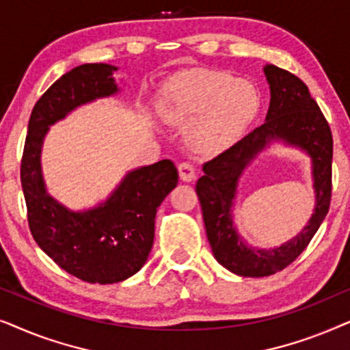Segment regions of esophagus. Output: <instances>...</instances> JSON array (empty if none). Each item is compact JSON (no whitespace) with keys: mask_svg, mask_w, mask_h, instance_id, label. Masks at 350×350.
Here are the masks:
<instances>
[{"mask_svg":"<svg viewBox=\"0 0 350 350\" xmlns=\"http://www.w3.org/2000/svg\"><path fill=\"white\" fill-rule=\"evenodd\" d=\"M178 174L180 178L183 181H193L196 178V169L189 162H180L178 164Z\"/></svg>","mask_w":350,"mask_h":350,"instance_id":"esophagus-1","label":"esophagus"}]
</instances>
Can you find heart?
<instances>
[{"instance_id":"1","label":"heart","mask_w":350,"mask_h":350,"mask_svg":"<svg viewBox=\"0 0 350 350\" xmlns=\"http://www.w3.org/2000/svg\"><path fill=\"white\" fill-rule=\"evenodd\" d=\"M260 108V95L247 81L219 71L193 70L172 78L159 98L165 121L186 127V142L198 152L231 145Z\"/></svg>"}]
</instances>
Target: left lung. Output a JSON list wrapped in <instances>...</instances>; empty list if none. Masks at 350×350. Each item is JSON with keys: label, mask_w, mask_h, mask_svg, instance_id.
<instances>
[{"label": "left lung", "mask_w": 350, "mask_h": 350, "mask_svg": "<svg viewBox=\"0 0 350 350\" xmlns=\"http://www.w3.org/2000/svg\"><path fill=\"white\" fill-rule=\"evenodd\" d=\"M265 73L271 88L266 121L236 145L204 162V175L196 185L215 258L226 269L243 277L272 275L290 266L312 241L332 202L333 137L327 119L298 76L274 65H267ZM272 137L301 146L313 157L318 205L308 226L293 241L272 251H256L237 236L230 207L241 170Z\"/></svg>", "instance_id": "obj_1"}]
</instances>
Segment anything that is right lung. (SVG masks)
<instances>
[{"instance_id": "right-lung-1", "label": "right lung", "mask_w": 350, "mask_h": 350, "mask_svg": "<svg viewBox=\"0 0 350 350\" xmlns=\"http://www.w3.org/2000/svg\"><path fill=\"white\" fill-rule=\"evenodd\" d=\"M114 66L84 64L57 79L33 107L21 162L31 236L62 269L89 284H114L140 271L154 241V218L178 183L169 159L129 174L111 198L89 212H70L46 193L40 152L47 129L71 109L118 92Z\"/></svg>"}]
</instances>
